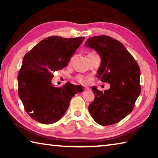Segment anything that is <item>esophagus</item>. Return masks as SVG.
<instances>
[{
  "mask_svg": "<svg viewBox=\"0 0 158 158\" xmlns=\"http://www.w3.org/2000/svg\"><path fill=\"white\" fill-rule=\"evenodd\" d=\"M89 89H90L89 88V87H86V86L84 88V90H89Z\"/></svg>",
  "mask_w": 158,
  "mask_h": 158,
  "instance_id": "obj_1",
  "label": "esophagus"
}]
</instances>
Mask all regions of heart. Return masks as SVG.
I'll list each match as a JSON object with an SVG mask.
<instances>
[{"instance_id":"1","label":"heart","mask_w":158,"mask_h":158,"mask_svg":"<svg viewBox=\"0 0 158 158\" xmlns=\"http://www.w3.org/2000/svg\"><path fill=\"white\" fill-rule=\"evenodd\" d=\"M95 53H96L95 52H90L88 53L87 56L89 57V56H92L93 54H95ZM73 59V58H72L71 60H70V63L72 62ZM74 79H75L76 81L79 83V84H86L90 81V76H86V75H83V74H77V76L74 77Z\"/></svg>"}]
</instances>
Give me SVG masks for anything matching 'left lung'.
<instances>
[{"label":"left lung","mask_w":158,"mask_h":158,"mask_svg":"<svg viewBox=\"0 0 158 158\" xmlns=\"http://www.w3.org/2000/svg\"><path fill=\"white\" fill-rule=\"evenodd\" d=\"M85 45L100 56L98 77L110 84L105 91L92 88L95 98L89 110L99 125L117 123L131 113L140 95L139 66L121 42L109 36L90 37Z\"/></svg>","instance_id":"8db88e82"}]
</instances>
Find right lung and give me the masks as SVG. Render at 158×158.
Returning a JSON list of instances; mask_svg holds the SVG:
<instances>
[{
    "mask_svg": "<svg viewBox=\"0 0 158 158\" xmlns=\"http://www.w3.org/2000/svg\"><path fill=\"white\" fill-rule=\"evenodd\" d=\"M84 37L64 38L49 36L26 53L18 73V93L24 109L35 121L52 124L60 120L69 105L71 98L81 90L67 82L53 87V72L62 69L78 49Z\"/></svg>",
    "mask_w": 158,
    "mask_h": 158,
    "instance_id": "obj_1",
    "label": "right lung"
}]
</instances>
